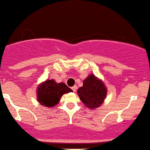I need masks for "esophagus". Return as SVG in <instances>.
Masks as SVG:
<instances>
[{"label": "esophagus", "mask_w": 150, "mask_h": 150, "mask_svg": "<svg viewBox=\"0 0 150 150\" xmlns=\"http://www.w3.org/2000/svg\"><path fill=\"white\" fill-rule=\"evenodd\" d=\"M76 89H77V86H74L72 87V90L74 91H76Z\"/></svg>", "instance_id": "1"}]
</instances>
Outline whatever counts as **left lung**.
I'll list each match as a JSON object with an SVG mask.
<instances>
[{
    "instance_id": "left-lung-1",
    "label": "left lung",
    "mask_w": 150,
    "mask_h": 150,
    "mask_svg": "<svg viewBox=\"0 0 150 150\" xmlns=\"http://www.w3.org/2000/svg\"><path fill=\"white\" fill-rule=\"evenodd\" d=\"M77 94L86 107L95 110L104 103L107 88L101 79L91 74L83 80V86L79 87Z\"/></svg>"
}]
</instances>
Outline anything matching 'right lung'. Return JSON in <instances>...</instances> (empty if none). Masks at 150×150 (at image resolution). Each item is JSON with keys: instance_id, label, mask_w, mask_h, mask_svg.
<instances>
[{"instance_id": "add662e5", "label": "right lung", "mask_w": 150, "mask_h": 150, "mask_svg": "<svg viewBox=\"0 0 150 150\" xmlns=\"http://www.w3.org/2000/svg\"><path fill=\"white\" fill-rule=\"evenodd\" d=\"M72 89L65 83H56L54 79H46L37 88V99L41 105L52 107L59 104L64 94L71 92Z\"/></svg>"}]
</instances>
